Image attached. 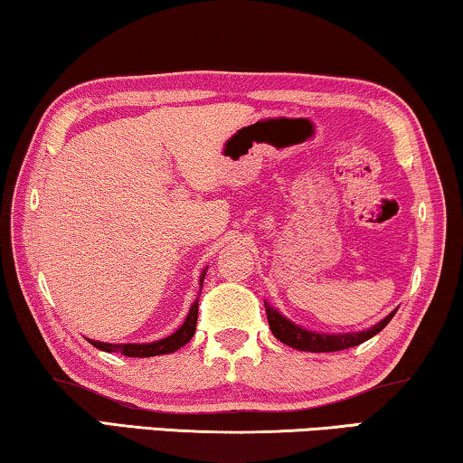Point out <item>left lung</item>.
Returning <instances> with one entry per match:
<instances>
[{"instance_id": "8db88e82", "label": "left lung", "mask_w": 463, "mask_h": 463, "mask_svg": "<svg viewBox=\"0 0 463 463\" xmlns=\"http://www.w3.org/2000/svg\"><path fill=\"white\" fill-rule=\"evenodd\" d=\"M266 306V314H268V324H270L272 335L279 339L280 343L288 345V347L299 349V351H312V354H326V351H341V349H349L355 347L364 341L372 339V336L381 333V330L391 322L395 312H391L384 320H381L374 326H370L368 330H360V333H345V335H326V333H314V330H306L298 326V324L285 318L279 309H274L272 306Z\"/></svg>"}]
</instances>
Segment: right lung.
Segmentation results:
<instances>
[{
	"mask_svg": "<svg viewBox=\"0 0 463 463\" xmlns=\"http://www.w3.org/2000/svg\"><path fill=\"white\" fill-rule=\"evenodd\" d=\"M203 279H205V270L202 272V279H199V288L203 287ZM202 295V293H199ZM199 298L193 303L187 318H184L183 326L175 330L170 336H165V339L160 341H154V343H124V345H114V343H101V341H91L89 343L93 345V347H98L101 351H108V354H112V351H118V354L127 355V357H154V355H164V354H172V351L184 347L191 341V336L195 335V326H197V307H199Z\"/></svg>",
	"mask_w": 463,
	"mask_h": 463,
	"instance_id": "obj_1",
	"label": "right lung"
}]
</instances>
